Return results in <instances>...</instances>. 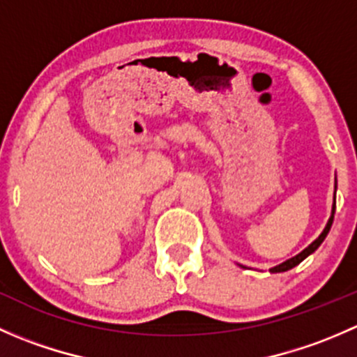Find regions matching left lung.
<instances>
[{
  "label": "left lung",
  "mask_w": 357,
  "mask_h": 357,
  "mask_svg": "<svg viewBox=\"0 0 357 357\" xmlns=\"http://www.w3.org/2000/svg\"><path fill=\"white\" fill-rule=\"evenodd\" d=\"M335 188H337V186H335ZM333 214H335V200H333V207H332V215H330L328 222H326V226H325V229H323V231H321V235H319L318 238H316L314 242L311 243V245H309V247H305L304 250L301 252V254H297V255H295V257L289 259V261L282 262V264L275 266V268H271V269H269V271H271V273H283V271H289V269L295 268V266H297V264H301V262L304 261V259L307 257V255H311L312 252L316 250V248H318L319 245H321V243H323V240L326 238V235H328L330 228H332V222H333Z\"/></svg>",
  "instance_id": "1"
}]
</instances>
